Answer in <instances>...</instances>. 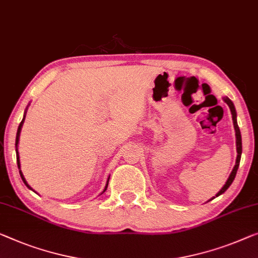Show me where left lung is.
Segmentation results:
<instances>
[{"label": "left lung", "instance_id": "1", "mask_svg": "<svg viewBox=\"0 0 258 258\" xmlns=\"http://www.w3.org/2000/svg\"><path fill=\"white\" fill-rule=\"evenodd\" d=\"M224 101L226 104L229 106L230 109V112H232V118H233V124H234V128H235V137H236V152H237V156H236V162H235V166H234L232 172H230L228 179L226 180L225 185L221 187V190L218 192L217 195H215V197H218V196H220L224 194V192L228 189L230 186V184L233 183L234 178H235L236 176V172H237V169H239L240 166V160H241V154H242V139H241V132H240V128H239V125H237V120H236V110H235V106H234L233 102L230 101L228 97H224ZM213 197V198H215ZM213 198H211L210 201H212Z\"/></svg>", "mask_w": 258, "mask_h": 258}]
</instances>
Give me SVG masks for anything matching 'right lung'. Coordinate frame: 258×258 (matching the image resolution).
<instances>
[{
  "instance_id": "add662e5",
  "label": "right lung",
  "mask_w": 258,
  "mask_h": 258,
  "mask_svg": "<svg viewBox=\"0 0 258 258\" xmlns=\"http://www.w3.org/2000/svg\"><path fill=\"white\" fill-rule=\"evenodd\" d=\"M26 110H28V107H26L25 109V112H24V117H23V119H22V121H21V124H19V126H18V130H17V134H16V144H15V146H16V155H17V166H18V169H19V174H21V177H22V179H23V182H24V184L26 186L29 187L30 190H32V191H34L32 187H31L29 184H28V182H26V179H25V177H24V175H23V172H22V170H21V161H19V154H18V142H19V136H21V131H22V127H23V124H24V119H25V116H26ZM109 179H110V176L109 177H107V180H106V184H105V187H104V190L102 191V194H104V192L106 191V189H107V184H109ZM36 192V191H34ZM101 194V195H102Z\"/></svg>"
}]
</instances>
